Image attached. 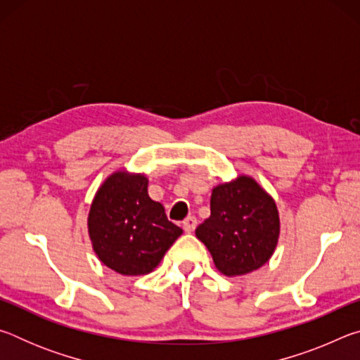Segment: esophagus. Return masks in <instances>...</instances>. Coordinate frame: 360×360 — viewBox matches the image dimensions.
I'll return each mask as SVG.
<instances>
[{"label": "esophagus", "mask_w": 360, "mask_h": 360, "mask_svg": "<svg viewBox=\"0 0 360 360\" xmlns=\"http://www.w3.org/2000/svg\"><path fill=\"white\" fill-rule=\"evenodd\" d=\"M182 227H184V231H187V233H192L195 227H197V217L188 216L186 221L182 222Z\"/></svg>", "instance_id": "esophagus-1"}]
</instances>
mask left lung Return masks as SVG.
Masks as SVG:
<instances>
[{
  "label": "left lung",
  "instance_id": "obj_1",
  "mask_svg": "<svg viewBox=\"0 0 360 360\" xmlns=\"http://www.w3.org/2000/svg\"><path fill=\"white\" fill-rule=\"evenodd\" d=\"M279 233L275 198L248 174L212 188L211 216L195 230L217 271L229 278L264 266L275 252Z\"/></svg>",
  "mask_w": 360,
  "mask_h": 360
}]
</instances>
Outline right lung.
I'll list each match as a JSON object with an SVG mask.
<instances>
[{"mask_svg":"<svg viewBox=\"0 0 360 360\" xmlns=\"http://www.w3.org/2000/svg\"><path fill=\"white\" fill-rule=\"evenodd\" d=\"M143 173L117 169L101 182L90 205L89 238L103 265L124 276L154 271L182 229L169 222L148 193Z\"/></svg>","mask_w":360,"mask_h":360,"instance_id":"obj_1","label":"right lung"}]
</instances>
